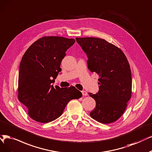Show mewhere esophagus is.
Here are the masks:
<instances>
[{
  "instance_id": "1",
  "label": "esophagus",
  "mask_w": 152,
  "mask_h": 152,
  "mask_svg": "<svg viewBox=\"0 0 152 152\" xmlns=\"http://www.w3.org/2000/svg\"><path fill=\"white\" fill-rule=\"evenodd\" d=\"M81 93H82L83 96H87V95H88V93H87V92L86 91H82Z\"/></svg>"
}]
</instances>
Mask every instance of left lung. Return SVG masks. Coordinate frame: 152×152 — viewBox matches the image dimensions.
Instances as JSON below:
<instances>
[{
    "instance_id": "obj_1",
    "label": "left lung",
    "mask_w": 152,
    "mask_h": 152,
    "mask_svg": "<svg viewBox=\"0 0 152 152\" xmlns=\"http://www.w3.org/2000/svg\"><path fill=\"white\" fill-rule=\"evenodd\" d=\"M88 58V69L99 75V91L89 93L96 102L90 116L108 124L119 119L132 96L130 66L122 50L103 39L76 37Z\"/></svg>"
}]
</instances>
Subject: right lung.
<instances>
[{"label":"right lung","mask_w":152,"mask_h":152,"mask_svg":"<svg viewBox=\"0 0 152 152\" xmlns=\"http://www.w3.org/2000/svg\"><path fill=\"white\" fill-rule=\"evenodd\" d=\"M75 42L74 39L42 37L34 42L22 58L18 99L32 120L43 123L52 121L62 115L70 100L82 96L74 86L61 88L51 85L61 71L60 65L66 51Z\"/></svg>","instance_id":"right-lung-1"}]
</instances>
